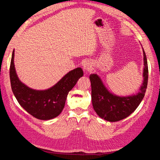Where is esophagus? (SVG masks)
I'll return each mask as SVG.
<instances>
[{"mask_svg": "<svg viewBox=\"0 0 160 160\" xmlns=\"http://www.w3.org/2000/svg\"><path fill=\"white\" fill-rule=\"evenodd\" d=\"M83 68L86 73H88V72H90L92 70V65L91 63V62L88 61L84 62L83 65Z\"/></svg>", "mask_w": 160, "mask_h": 160, "instance_id": "obj_1", "label": "esophagus"}]
</instances>
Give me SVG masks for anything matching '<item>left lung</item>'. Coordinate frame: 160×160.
Segmentation results:
<instances>
[{"mask_svg":"<svg viewBox=\"0 0 160 160\" xmlns=\"http://www.w3.org/2000/svg\"><path fill=\"white\" fill-rule=\"evenodd\" d=\"M143 52V81L136 94L128 96L116 95L107 89L97 74H91L92 105L96 113L101 118L115 122L126 118L132 114L142 102L148 85V67L146 53Z\"/></svg>","mask_w":160,"mask_h":160,"instance_id":"obj_1","label":"left lung"}]
</instances>
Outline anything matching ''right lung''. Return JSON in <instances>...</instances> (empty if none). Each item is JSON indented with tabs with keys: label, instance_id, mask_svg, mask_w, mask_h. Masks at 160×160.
<instances>
[{
	"label": "right lung",
	"instance_id": "1",
	"mask_svg": "<svg viewBox=\"0 0 160 160\" xmlns=\"http://www.w3.org/2000/svg\"><path fill=\"white\" fill-rule=\"evenodd\" d=\"M14 49L10 66L11 88L18 103L37 119L49 120L59 115L65 107L69 92L73 88L80 77L83 75L81 67L69 71L51 88L36 90L28 88L20 81L14 64Z\"/></svg>",
	"mask_w": 160,
	"mask_h": 160
}]
</instances>
